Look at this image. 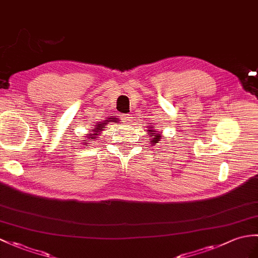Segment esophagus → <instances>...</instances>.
Returning a JSON list of instances; mask_svg holds the SVG:
<instances>
[{"mask_svg": "<svg viewBox=\"0 0 258 258\" xmlns=\"http://www.w3.org/2000/svg\"><path fill=\"white\" fill-rule=\"evenodd\" d=\"M132 118H133V117H132V115H130V114H122L121 115V119L125 123H131Z\"/></svg>", "mask_w": 258, "mask_h": 258, "instance_id": "34e87169", "label": "esophagus"}]
</instances>
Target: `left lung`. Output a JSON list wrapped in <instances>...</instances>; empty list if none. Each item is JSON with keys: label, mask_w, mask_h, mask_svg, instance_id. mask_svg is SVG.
I'll return each instance as SVG.
<instances>
[{"label": "left lung", "mask_w": 258, "mask_h": 258, "mask_svg": "<svg viewBox=\"0 0 258 258\" xmlns=\"http://www.w3.org/2000/svg\"><path fill=\"white\" fill-rule=\"evenodd\" d=\"M147 132L149 134H151V137H152V140H151V142H152V144L153 145H155V144L156 143H159V141L161 140V133H163V132H158V133H156V131H155V127L154 126H149V130H147Z\"/></svg>", "instance_id": "left-lung-1"}]
</instances>
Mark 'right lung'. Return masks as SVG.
Here are the masks:
<instances>
[{
    "mask_svg": "<svg viewBox=\"0 0 258 258\" xmlns=\"http://www.w3.org/2000/svg\"><path fill=\"white\" fill-rule=\"evenodd\" d=\"M109 121H113V122H117V118H114V117H112V118H110V119H105V121L103 122V123H98L97 125H95V127H93V130H92V132L93 133L91 134H88V139H91V141H94V140H97L98 139V135L100 134V132L101 131H103L104 130V127H105V125H107V123H109ZM85 142H88V141H85Z\"/></svg>",
    "mask_w": 258,
    "mask_h": 258,
    "instance_id": "obj_1",
    "label": "right lung"
}]
</instances>
